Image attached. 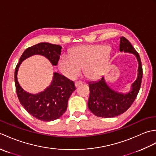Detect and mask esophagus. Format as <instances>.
<instances>
[{
	"label": "esophagus",
	"mask_w": 156,
	"mask_h": 156,
	"mask_svg": "<svg viewBox=\"0 0 156 156\" xmlns=\"http://www.w3.org/2000/svg\"><path fill=\"white\" fill-rule=\"evenodd\" d=\"M81 84H82V82L81 81H77V82H75V87H78V86H80Z\"/></svg>",
	"instance_id": "1"
}]
</instances>
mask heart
Returning <instances> with one entry per match:
<instances>
[{
  "label": "heart",
  "instance_id": "obj_1",
  "mask_svg": "<svg viewBox=\"0 0 156 156\" xmlns=\"http://www.w3.org/2000/svg\"><path fill=\"white\" fill-rule=\"evenodd\" d=\"M109 49L105 45H80L72 48L69 55H62L58 66L66 77L74 78L84 68V74L90 80H97L103 72Z\"/></svg>",
  "mask_w": 156,
  "mask_h": 156
}]
</instances>
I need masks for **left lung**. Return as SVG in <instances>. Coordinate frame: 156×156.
I'll return each mask as SVG.
<instances>
[{
  "label": "left lung",
  "instance_id": "obj_1",
  "mask_svg": "<svg viewBox=\"0 0 156 156\" xmlns=\"http://www.w3.org/2000/svg\"><path fill=\"white\" fill-rule=\"evenodd\" d=\"M120 51L133 54L138 62L137 79L131 84V90L127 93L118 92L108 87L104 76L97 82H89L90 95L88 107L97 117L111 118L123 113L133 104L140 89L143 69L140 55L124 37H120Z\"/></svg>",
  "mask_w": 156,
  "mask_h": 156
}]
</instances>
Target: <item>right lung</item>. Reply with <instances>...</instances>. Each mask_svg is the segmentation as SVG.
<instances>
[{
	"instance_id": "add662e5",
	"label": "right lung",
	"mask_w": 156,
	"mask_h": 156,
	"mask_svg": "<svg viewBox=\"0 0 156 156\" xmlns=\"http://www.w3.org/2000/svg\"><path fill=\"white\" fill-rule=\"evenodd\" d=\"M61 51L60 45L39 43L25 49L15 68V87L20 103L33 117L43 121L55 120L66 112L68 99L76 90L74 82L54 72L52 81L48 88L37 94H31L20 86L17 80L18 69L23 61L34 55L44 56L53 66H57Z\"/></svg>"
}]
</instances>
